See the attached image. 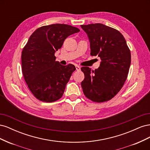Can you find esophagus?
I'll list each match as a JSON object with an SVG mask.
<instances>
[{
	"label": "esophagus",
	"mask_w": 150,
	"mask_h": 150,
	"mask_svg": "<svg viewBox=\"0 0 150 150\" xmlns=\"http://www.w3.org/2000/svg\"><path fill=\"white\" fill-rule=\"evenodd\" d=\"M76 70L78 71H79L80 70H81V67H80V66H76Z\"/></svg>",
	"instance_id": "obj_1"
}]
</instances>
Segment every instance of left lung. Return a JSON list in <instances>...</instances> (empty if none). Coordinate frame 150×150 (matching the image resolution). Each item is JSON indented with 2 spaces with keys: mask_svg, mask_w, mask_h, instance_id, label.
I'll use <instances>...</instances> for the list:
<instances>
[{
  "mask_svg": "<svg viewBox=\"0 0 150 150\" xmlns=\"http://www.w3.org/2000/svg\"><path fill=\"white\" fill-rule=\"evenodd\" d=\"M90 41L91 55L98 56V69L82 67L84 79L81 82L85 96L93 102L110 101L119 93L128 77L131 52L120 31L102 24L81 25Z\"/></svg>",
  "mask_w": 150,
  "mask_h": 150,
  "instance_id": "1",
  "label": "left lung"
}]
</instances>
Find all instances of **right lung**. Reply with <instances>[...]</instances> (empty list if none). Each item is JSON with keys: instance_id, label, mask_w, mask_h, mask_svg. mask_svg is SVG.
Returning a JSON list of instances; mask_svg holds the SVG:
<instances>
[{"instance_id": "right-lung-1", "label": "right lung", "mask_w": 150, "mask_h": 150, "mask_svg": "<svg viewBox=\"0 0 150 150\" xmlns=\"http://www.w3.org/2000/svg\"><path fill=\"white\" fill-rule=\"evenodd\" d=\"M80 30L67 24L42 26L32 34L22 51V69L30 92L42 102L52 103L64 94L75 70L74 65H61L54 53L64 40Z\"/></svg>"}]
</instances>
